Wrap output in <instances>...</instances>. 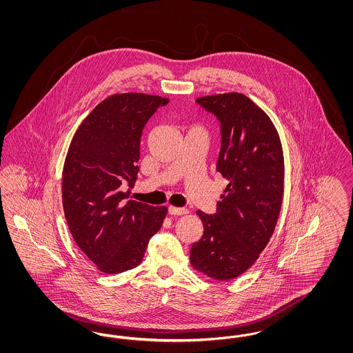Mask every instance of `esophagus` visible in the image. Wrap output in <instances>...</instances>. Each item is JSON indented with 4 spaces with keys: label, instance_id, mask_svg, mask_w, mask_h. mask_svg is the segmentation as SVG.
<instances>
[{
    "label": "esophagus",
    "instance_id": "34e87169",
    "mask_svg": "<svg viewBox=\"0 0 353 353\" xmlns=\"http://www.w3.org/2000/svg\"><path fill=\"white\" fill-rule=\"evenodd\" d=\"M169 214L172 216H184L188 213V209L185 208H176V206H169L168 208Z\"/></svg>",
    "mask_w": 353,
    "mask_h": 353
}]
</instances>
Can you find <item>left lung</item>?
<instances>
[{
	"label": "left lung",
	"instance_id": "obj_1",
	"mask_svg": "<svg viewBox=\"0 0 353 353\" xmlns=\"http://www.w3.org/2000/svg\"><path fill=\"white\" fill-rule=\"evenodd\" d=\"M197 103L221 123L217 170L229 184L216 214L196 212L203 234L190 248V265L229 281L252 268L274 233L283 200V150L269 115L246 95L217 94Z\"/></svg>",
	"mask_w": 353,
	"mask_h": 353
}]
</instances>
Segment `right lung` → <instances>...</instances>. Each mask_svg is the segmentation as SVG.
Returning <instances> with one entry per match:
<instances>
[{
	"label": "right lung",
	"instance_id": "obj_1",
	"mask_svg": "<svg viewBox=\"0 0 353 353\" xmlns=\"http://www.w3.org/2000/svg\"><path fill=\"white\" fill-rule=\"evenodd\" d=\"M168 98L141 92L115 94L81 123L62 172V202L70 233L104 274H120L143 261L167 206L125 199L122 185L137 180L140 139L145 123Z\"/></svg>",
	"mask_w": 353,
	"mask_h": 353
}]
</instances>
